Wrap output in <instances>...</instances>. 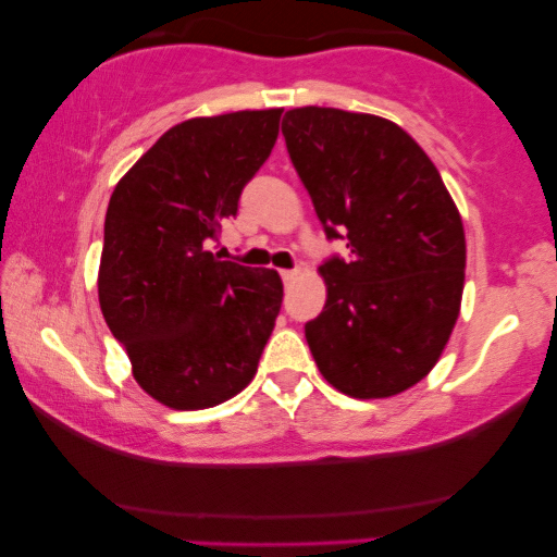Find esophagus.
<instances>
[{
	"mask_svg": "<svg viewBox=\"0 0 557 557\" xmlns=\"http://www.w3.org/2000/svg\"><path fill=\"white\" fill-rule=\"evenodd\" d=\"M296 273H299L296 269H284L281 271V278H284V284H288V281L296 278Z\"/></svg>",
	"mask_w": 557,
	"mask_h": 557,
	"instance_id": "esophagus-1",
	"label": "esophagus"
}]
</instances>
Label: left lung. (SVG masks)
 Wrapping results in <instances>:
<instances>
[{
  "label": "left lung",
  "instance_id": "1",
  "mask_svg": "<svg viewBox=\"0 0 557 557\" xmlns=\"http://www.w3.org/2000/svg\"><path fill=\"white\" fill-rule=\"evenodd\" d=\"M281 134L326 240V304L304 324L326 383L352 398L408 391L438 362L459 317L467 240L436 164L393 121L286 111Z\"/></svg>",
  "mask_w": 557,
  "mask_h": 557
}]
</instances>
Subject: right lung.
Returning <instances> with one entry per match:
<instances>
[{
    "label": "right lung",
    "instance_id": "1",
    "mask_svg": "<svg viewBox=\"0 0 557 557\" xmlns=\"http://www.w3.org/2000/svg\"><path fill=\"white\" fill-rule=\"evenodd\" d=\"M281 109L189 119L159 136L113 189L98 301L136 383L174 410L212 408L258 370L284 286L276 271L208 246L278 136Z\"/></svg>",
    "mask_w": 557,
    "mask_h": 557
}]
</instances>
